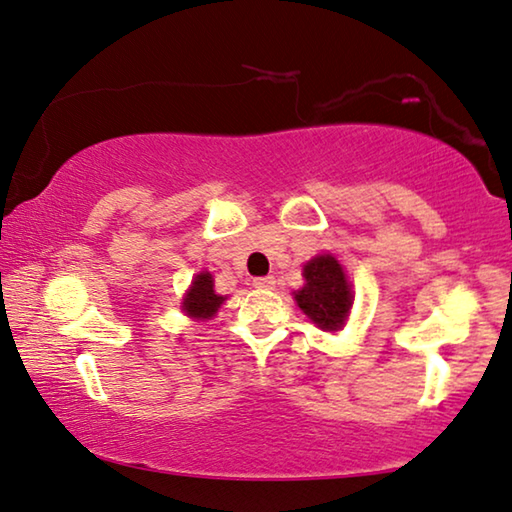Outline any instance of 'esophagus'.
Here are the masks:
<instances>
[{
  "label": "esophagus",
  "instance_id": "esophagus-1",
  "mask_svg": "<svg viewBox=\"0 0 512 512\" xmlns=\"http://www.w3.org/2000/svg\"><path fill=\"white\" fill-rule=\"evenodd\" d=\"M274 277H258V279H254V288H263V290H267V288H274Z\"/></svg>",
  "mask_w": 512,
  "mask_h": 512
}]
</instances>
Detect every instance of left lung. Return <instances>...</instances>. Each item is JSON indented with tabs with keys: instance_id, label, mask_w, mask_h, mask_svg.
Segmentation results:
<instances>
[{
	"instance_id": "obj_1",
	"label": "left lung",
	"mask_w": 512,
	"mask_h": 512,
	"mask_svg": "<svg viewBox=\"0 0 512 512\" xmlns=\"http://www.w3.org/2000/svg\"><path fill=\"white\" fill-rule=\"evenodd\" d=\"M304 288L297 290V306L309 316L320 329L334 332L343 327L348 316L352 293L345 279L343 267L334 256H316L304 265Z\"/></svg>"
}]
</instances>
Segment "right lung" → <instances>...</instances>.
I'll list each match as a JSON object with an SVG mask.
<instances>
[{
    "label": "right lung",
    "mask_w": 512,
    "mask_h": 512,
    "mask_svg": "<svg viewBox=\"0 0 512 512\" xmlns=\"http://www.w3.org/2000/svg\"><path fill=\"white\" fill-rule=\"evenodd\" d=\"M224 300L226 297L217 295L215 288H212L210 272H201L196 274V279L192 281V288L185 297L183 309L187 311V316L192 318H212Z\"/></svg>",
    "instance_id": "obj_1"
}]
</instances>
